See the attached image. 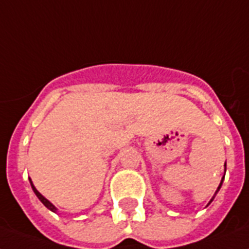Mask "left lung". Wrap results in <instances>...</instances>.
Masks as SVG:
<instances>
[{"label":"left lung","instance_id":"1","mask_svg":"<svg viewBox=\"0 0 249 249\" xmlns=\"http://www.w3.org/2000/svg\"><path fill=\"white\" fill-rule=\"evenodd\" d=\"M225 173H226V163H225ZM223 178H225V175H223ZM223 178H222V180H221V183H219V186H218V188H217V191H215V194H214V196H215V195H217V192H218V191H219V188H221V186H222ZM214 196H213V197H212V198H211V201H209V204H211V203H212V201H213V198H214ZM209 204H208V205H209Z\"/></svg>","mask_w":249,"mask_h":249}]
</instances>
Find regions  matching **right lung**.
Returning a JSON list of instances; mask_svg holds the SVG:
<instances>
[{"label": "right lung", "mask_w": 249, "mask_h": 249, "mask_svg": "<svg viewBox=\"0 0 249 249\" xmlns=\"http://www.w3.org/2000/svg\"><path fill=\"white\" fill-rule=\"evenodd\" d=\"M30 183H31V187H32V190H34L35 195H36V196H37V197H38V200H40V201H41V203L44 204V205H45V207L48 208V209H49V211L57 213V208H55L54 205H53V204H52L51 201H49V200H48V198L44 197V196H42V195L40 194V192H38V191L36 190V188H35L34 183H32V180H31V179H30Z\"/></svg>", "instance_id": "add662e5"}]
</instances>
